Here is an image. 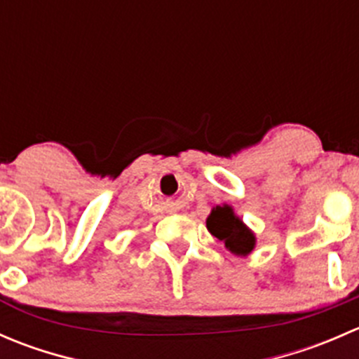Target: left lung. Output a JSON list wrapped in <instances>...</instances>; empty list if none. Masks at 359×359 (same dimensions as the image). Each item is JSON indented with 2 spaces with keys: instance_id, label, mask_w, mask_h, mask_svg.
<instances>
[{
  "instance_id": "1",
  "label": "left lung",
  "mask_w": 359,
  "mask_h": 359,
  "mask_svg": "<svg viewBox=\"0 0 359 359\" xmlns=\"http://www.w3.org/2000/svg\"><path fill=\"white\" fill-rule=\"evenodd\" d=\"M206 229L224 241L226 248L238 257H247L255 248V234L234 213L233 206L217 205L206 219Z\"/></svg>"
}]
</instances>
